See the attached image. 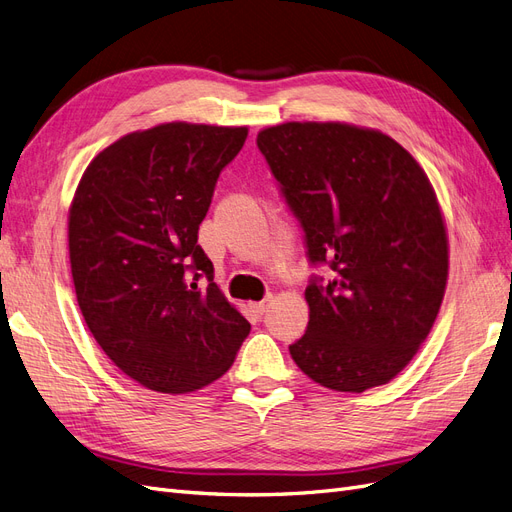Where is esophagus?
Masks as SVG:
<instances>
[{
    "instance_id": "esophagus-1",
    "label": "esophagus",
    "mask_w": 512,
    "mask_h": 512,
    "mask_svg": "<svg viewBox=\"0 0 512 512\" xmlns=\"http://www.w3.org/2000/svg\"><path fill=\"white\" fill-rule=\"evenodd\" d=\"M269 303H271V297H267L265 301H258V303H252L250 307H252V312L254 314H258V316H262L267 312V307H269Z\"/></svg>"
}]
</instances>
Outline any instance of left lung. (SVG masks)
<instances>
[{"label":"left lung","mask_w":512,"mask_h":512,"mask_svg":"<svg viewBox=\"0 0 512 512\" xmlns=\"http://www.w3.org/2000/svg\"><path fill=\"white\" fill-rule=\"evenodd\" d=\"M256 145L309 262L333 271L305 288L294 363L333 391L386 384L427 339L446 290V226L425 170L391 136L339 121L280 123Z\"/></svg>","instance_id":"1"}]
</instances>
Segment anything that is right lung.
<instances>
[{
  "label": "right lung",
  "instance_id": "add662e5",
  "mask_svg": "<svg viewBox=\"0 0 512 512\" xmlns=\"http://www.w3.org/2000/svg\"><path fill=\"white\" fill-rule=\"evenodd\" d=\"M247 128L173 121L91 160L68 215L76 301L123 374L158 393L218 380L250 333L213 282L198 226ZM208 286L202 284V277Z\"/></svg>",
  "mask_w": 512,
  "mask_h": 512
}]
</instances>
